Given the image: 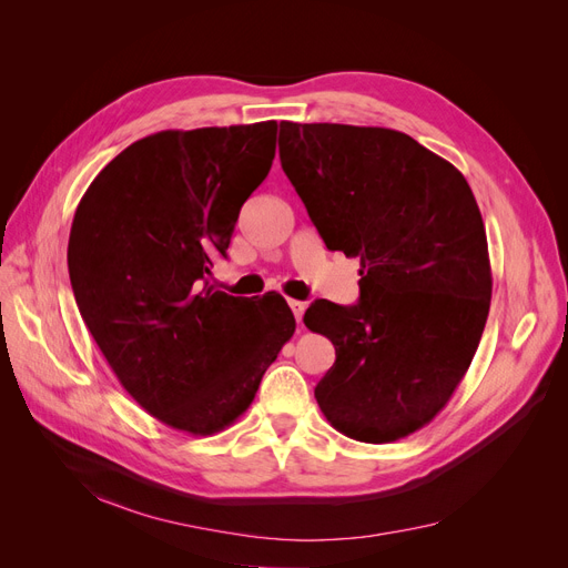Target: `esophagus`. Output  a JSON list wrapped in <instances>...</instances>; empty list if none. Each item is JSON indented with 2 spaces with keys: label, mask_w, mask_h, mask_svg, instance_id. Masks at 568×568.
I'll list each match as a JSON object with an SVG mask.
<instances>
[{
  "label": "esophagus",
  "mask_w": 568,
  "mask_h": 568,
  "mask_svg": "<svg viewBox=\"0 0 568 568\" xmlns=\"http://www.w3.org/2000/svg\"><path fill=\"white\" fill-rule=\"evenodd\" d=\"M287 304H290V308H292V313H294V320L302 324V317H304V313H306V304L300 302V300H290Z\"/></svg>",
  "instance_id": "1"
}]
</instances>
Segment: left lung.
Masks as SVG:
<instances>
[{"label":"left lung","instance_id":"8db88e82","mask_svg":"<svg viewBox=\"0 0 568 568\" xmlns=\"http://www.w3.org/2000/svg\"><path fill=\"white\" fill-rule=\"evenodd\" d=\"M278 154L326 248L362 260L359 304L304 315L336 347L317 405L352 439L407 437L449 403L484 334L479 204L460 170L392 129L281 122Z\"/></svg>","mask_w":568,"mask_h":568}]
</instances>
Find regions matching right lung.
<instances>
[{
	"label": "right lung",
	"mask_w": 568,
	"mask_h": 568,
	"mask_svg": "<svg viewBox=\"0 0 568 568\" xmlns=\"http://www.w3.org/2000/svg\"><path fill=\"white\" fill-rule=\"evenodd\" d=\"M276 131L257 122L146 135L75 209L69 276L80 315L133 400L174 430L204 437L234 424L296 329L281 294L248 304L206 278L272 170Z\"/></svg>",
	"instance_id": "obj_1"
}]
</instances>
